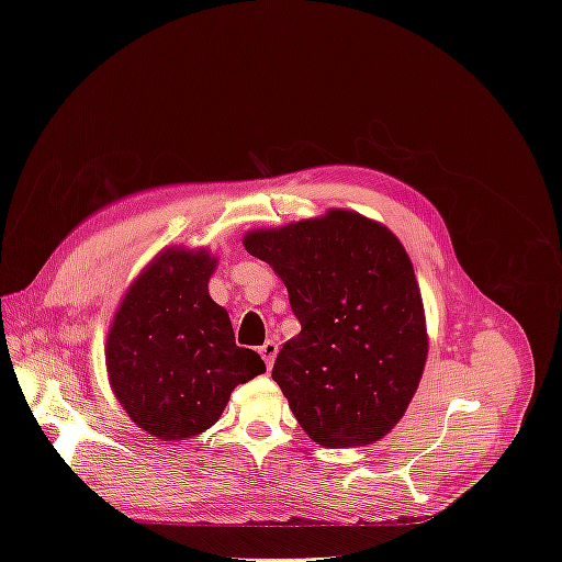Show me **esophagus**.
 Listing matches in <instances>:
<instances>
[{
  "instance_id": "34e87169",
  "label": "esophagus",
  "mask_w": 562,
  "mask_h": 562,
  "mask_svg": "<svg viewBox=\"0 0 562 562\" xmlns=\"http://www.w3.org/2000/svg\"><path fill=\"white\" fill-rule=\"evenodd\" d=\"M277 353H279V345H277V342H271V339H267V342L260 347V356H262V359H265L267 368L274 366Z\"/></svg>"
}]
</instances>
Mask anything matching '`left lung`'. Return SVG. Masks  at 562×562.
<instances>
[{"label":"left lung","instance_id":"8db88e82","mask_svg":"<svg viewBox=\"0 0 562 562\" xmlns=\"http://www.w3.org/2000/svg\"><path fill=\"white\" fill-rule=\"evenodd\" d=\"M246 250L288 288L300 335L274 380L314 443L361 448L405 415L429 353L411 255L386 225L356 211L250 229Z\"/></svg>","mask_w":562,"mask_h":562}]
</instances>
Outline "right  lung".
Masks as SVG:
<instances>
[{
	"instance_id": "obj_1",
	"label": "right lung",
	"mask_w": 562,
	"mask_h": 562,
	"mask_svg": "<svg viewBox=\"0 0 562 562\" xmlns=\"http://www.w3.org/2000/svg\"><path fill=\"white\" fill-rule=\"evenodd\" d=\"M215 267L209 248L159 250L131 281L110 323L112 394L135 427L159 440L211 429L232 391L267 370L260 353L236 347L227 310L213 302Z\"/></svg>"
}]
</instances>
